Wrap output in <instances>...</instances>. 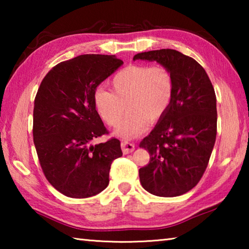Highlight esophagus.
Masks as SVG:
<instances>
[{"instance_id":"obj_1","label":"esophagus","mask_w":249,"mask_h":249,"mask_svg":"<svg viewBox=\"0 0 249 249\" xmlns=\"http://www.w3.org/2000/svg\"><path fill=\"white\" fill-rule=\"evenodd\" d=\"M121 147H122V150H123L124 154L132 153V151L135 149L134 144H132V142H122Z\"/></svg>"}]
</instances>
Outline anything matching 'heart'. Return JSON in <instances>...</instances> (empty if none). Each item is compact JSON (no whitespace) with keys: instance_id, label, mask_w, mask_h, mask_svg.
Instances as JSON below:
<instances>
[{"instance_id":"heart-1","label":"heart","mask_w":249,"mask_h":249,"mask_svg":"<svg viewBox=\"0 0 249 249\" xmlns=\"http://www.w3.org/2000/svg\"><path fill=\"white\" fill-rule=\"evenodd\" d=\"M113 92L99 88L94 105L99 115L109 126H117L114 134L132 140L148 128L149 120H159L169 107L175 91L174 77L166 67L130 65L120 70L112 81Z\"/></svg>"}]
</instances>
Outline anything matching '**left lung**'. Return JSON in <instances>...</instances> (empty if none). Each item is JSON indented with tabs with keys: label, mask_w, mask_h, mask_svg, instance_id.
<instances>
[{
	"label": "left lung",
	"mask_w": 249,
	"mask_h": 249,
	"mask_svg": "<svg viewBox=\"0 0 249 249\" xmlns=\"http://www.w3.org/2000/svg\"><path fill=\"white\" fill-rule=\"evenodd\" d=\"M133 60L156 61L170 71L175 82L169 107L140 144L150 155L148 165L140 169L141 183L154 196H181L199 182L215 144L214 88L203 67L177 50L141 53Z\"/></svg>",
	"instance_id": "1"
}]
</instances>
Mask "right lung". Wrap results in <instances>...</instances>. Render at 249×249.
<instances>
[{
	"instance_id": "1",
	"label": "right lung",
	"mask_w": 249,
	"mask_h": 249,
	"mask_svg": "<svg viewBox=\"0 0 249 249\" xmlns=\"http://www.w3.org/2000/svg\"><path fill=\"white\" fill-rule=\"evenodd\" d=\"M115 56L81 54L60 62L46 74L34 102L33 136L49 183L74 199L93 196L108 185L113 160L123 153L107 134L95 109L94 92L123 65Z\"/></svg>"
}]
</instances>
